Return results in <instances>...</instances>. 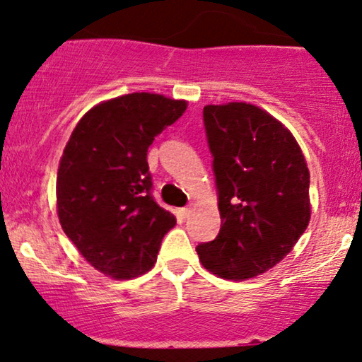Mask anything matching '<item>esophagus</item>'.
Here are the masks:
<instances>
[{
	"label": "esophagus",
	"mask_w": 362,
	"mask_h": 362,
	"mask_svg": "<svg viewBox=\"0 0 362 362\" xmlns=\"http://www.w3.org/2000/svg\"><path fill=\"white\" fill-rule=\"evenodd\" d=\"M178 213H180L182 218H187V216L190 214V207H182V209L178 211Z\"/></svg>",
	"instance_id": "34e87169"
}]
</instances>
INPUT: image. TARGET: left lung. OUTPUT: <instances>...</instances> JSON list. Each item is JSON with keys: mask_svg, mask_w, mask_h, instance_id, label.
I'll return each instance as SVG.
<instances>
[{"mask_svg": "<svg viewBox=\"0 0 362 362\" xmlns=\"http://www.w3.org/2000/svg\"><path fill=\"white\" fill-rule=\"evenodd\" d=\"M221 230L197 245L223 279L264 274L293 250L310 223V172L300 144L269 112L245 102L206 105Z\"/></svg>", "mask_w": 362, "mask_h": 362, "instance_id": "obj_1", "label": "left lung"}]
</instances>
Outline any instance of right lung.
Segmentation results:
<instances>
[{
    "label": "right lung",
    "instance_id": "add662e5",
    "mask_svg": "<svg viewBox=\"0 0 362 362\" xmlns=\"http://www.w3.org/2000/svg\"><path fill=\"white\" fill-rule=\"evenodd\" d=\"M185 100L129 93L95 105L71 132L56 182L57 216L88 264L114 279L151 271L175 216L153 199L148 148Z\"/></svg>",
    "mask_w": 362,
    "mask_h": 362
}]
</instances>
